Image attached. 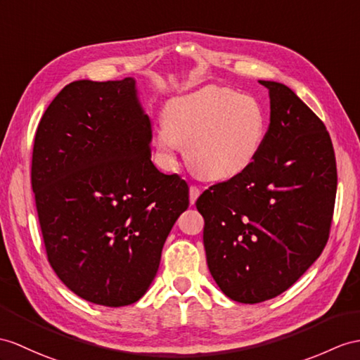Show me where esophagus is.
<instances>
[{
  "label": "esophagus",
  "mask_w": 360,
  "mask_h": 360,
  "mask_svg": "<svg viewBox=\"0 0 360 360\" xmlns=\"http://www.w3.org/2000/svg\"><path fill=\"white\" fill-rule=\"evenodd\" d=\"M198 195H200V188L195 186V185H191L189 186V201H191V205L195 203Z\"/></svg>",
  "instance_id": "esophagus-1"
}]
</instances>
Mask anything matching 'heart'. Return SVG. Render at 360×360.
Masks as SVG:
<instances>
[{
	"label": "heart",
	"instance_id": "obj_1",
	"mask_svg": "<svg viewBox=\"0 0 360 360\" xmlns=\"http://www.w3.org/2000/svg\"><path fill=\"white\" fill-rule=\"evenodd\" d=\"M163 120L154 136L159 154L172 162L179 146L185 148L189 168L214 181L246 171L267 129L266 111L255 96L224 86H205L169 101Z\"/></svg>",
	"mask_w": 360,
	"mask_h": 360
}]
</instances>
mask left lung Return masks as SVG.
Returning a JSON list of instances; mask_svg holds the SVG:
<instances>
[{"label": "left lung", "mask_w": 360, "mask_h": 360, "mask_svg": "<svg viewBox=\"0 0 360 360\" xmlns=\"http://www.w3.org/2000/svg\"><path fill=\"white\" fill-rule=\"evenodd\" d=\"M269 90L270 124L249 168L197 200L210 275L221 292L258 304L285 292L328 241L338 171L326 125L287 85Z\"/></svg>", "instance_id": "8db88e82"}]
</instances>
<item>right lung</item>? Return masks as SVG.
Instances as JSON below:
<instances>
[{"label":"right lung","instance_id":"right-lung-1","mask_svg":"<svg viewBox=\"0 0 360 360\" xmlns=\"http://www.w3.org/2000/svg\"><path fill=\"white\" fill-rule=\"evenodd\" d=\"M151 139L133 77L68 84L39 122L32 189L44 246L58 278L85 301H139L189 206L186 181L151 162Z\"/></svg>","mask_w":360,"mask_h":360}]
</instances>
